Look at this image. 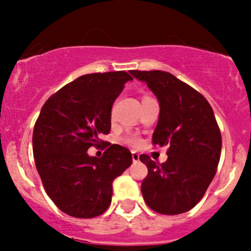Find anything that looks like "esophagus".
Returning a JSON list of instances; mask_svg holds the SVG:
<instances>
[{"mask_svg": "<svg viewBox=\"0 0 251 251\" xmlns=\"http://www.w3.org/2000/svg\"><path fill=\"white\" fill-rule=\"evenodd\" d=\"M132 160H133V163H137V161H140V154L136 153V151H132Z\"/></svg>", "mask_w": 251, "mask_h": 251, "instance_id": "obj_1", "label": "esophagus"}]
</instances>
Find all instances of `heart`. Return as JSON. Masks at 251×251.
Returning a JSON list of instances; mask_svg holds the SVG:
<instances>
[{
    "label": "heart",
    "mask_w": 251,
    "mask_h": 251,
    "mask_svg": "<svg viewBox=\"0 0 251 251\" xmlns=\"http://www.w3.org/2000/svg\"><path fill=\"white\" fill-rule=\"evenodd\" d=\"M126 142H127V143H130V144H133V146H137L138 143H140V140H138L137 137H127L126 138Z\"/></svg>",
    "instance_id": "heart-1"
}]
</instances>
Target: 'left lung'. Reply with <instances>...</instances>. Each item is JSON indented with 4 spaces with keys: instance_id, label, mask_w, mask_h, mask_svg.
Masks as SVG:
<instances>
[{
    "instance_id": "1",
    "label": "left lung",
    "mask_w": 251,
    "mask_h": 251,
    "mask_svg": "<svg viewBox=\"0 0 251 251\" xmlns=\"http://www.w3.org/2000/svg\"><path fill=\"white\" fill-rule=\"evenodd\" d=\"M130 74L146 82L159 102L153 143L169 146L168 160L163 164L144 154L140 156L148 168L141 186L144 201L159 214L188 211L203 198L221 155V132L211 105L170 73L132 70Z\"/></svg>"
}]
</instances>
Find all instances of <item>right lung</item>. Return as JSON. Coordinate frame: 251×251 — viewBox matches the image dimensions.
Listing matches in <instances>:
<instances>
[{"label": "right lung", "instance_id": "1", "mask_svg": "<svg viewBox=\"0 0 251 251\" xmlns=\"http://www.w3.org/2000/svg\"><path fill=\"white\" fill-rule=\"evenodd\" d=\"M131 80L126 72L82 75L42 107L32 135L35 165L48 197L70 216L103 214L114 179L132 164L131 151L119 144L107 146L102 158L87 154L90 146L107 144L100 136L110 131L113 103Z\"/></svg>", "mask_w": 251, "mask_h": 251}]
</instances>
